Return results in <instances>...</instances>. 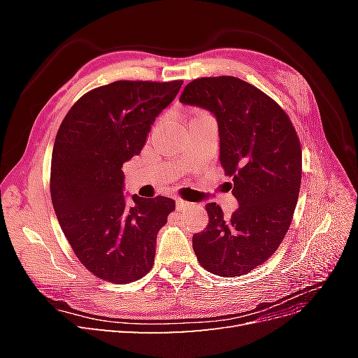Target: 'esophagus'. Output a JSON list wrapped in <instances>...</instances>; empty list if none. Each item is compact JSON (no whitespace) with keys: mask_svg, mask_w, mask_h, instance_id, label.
I'll return each mask as SVG.
<instances>
[{"mask_svg":"<svg viewBox=\"0 0 358 358\" xmlns=\"http://www.w3.org/2000/svg\"><path fill=\"white\" fill-rule=\"evenodd\" d=\"M191 206V203H188V201H185V200H182V199H178L176 200V208H178V210H185L187 208H189Z\"/></svg>","mask_w":358,"mask_h":358,"instance_id":"34e87169","label":"esophagus"}]
</instances>
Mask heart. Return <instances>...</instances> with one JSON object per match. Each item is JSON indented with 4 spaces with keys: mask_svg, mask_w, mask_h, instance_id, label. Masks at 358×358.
I'll return each instance as SVG.
<instances>
[{
    "mask_svg": "<svg viewBox=\"0 0 358 358\" xmlns=\"http://www.w3.org/2000/svg\"><path fill=\"white\" fill-rule=\"evenodd\" d=\"M203 116H209L208 113H196V115H194V117L192 119H196V117H203Z\"/></svg>",
    "mask_w": 358,
    "mask_h": 358,
    "instance_id": "obj_1",
    "label": "heart"
}]
</instances>
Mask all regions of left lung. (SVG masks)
Instances as JSON below:
<instances>
[{
    "instance_id": "1",
    "label": "left lung",
    "mask_w": 358,
    "mask_h": 358,
    "mask_svg": "<svg viewBox=\"0 0 358 358\" xmlns=\"http://www.w3.org/2000/svg\"><path fill=\"white\" fill-rule=\"evenodd\" d=\"M215 115L220 161L239 208L224 218L209 203V224L192 248L208 272L236 278L273 255L289 229L301 183V148L291 119L275 100L233 76L189 82L179 99Z\"/></svg>"
}]
</instances>
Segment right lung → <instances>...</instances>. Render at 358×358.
<instances>
[{"mask_svg":"<svg viewBox=\"0 0 358 358\" xmlns=\"http://www.w3.org/2000/svg\"><path fill=\"white\" fill-rule=\"evenodd\" d=\"M182 80H116L82 95L64 117L50 166V197L79 262L96 278L129 284L154 266L157 234L176 208L164 196L128 204L124 162L138 155L150 125Z\"/></svg>","mask_w":358,"mask_h":358,"instance_id":"add662e5","label":"right lung"}]
</instances>
